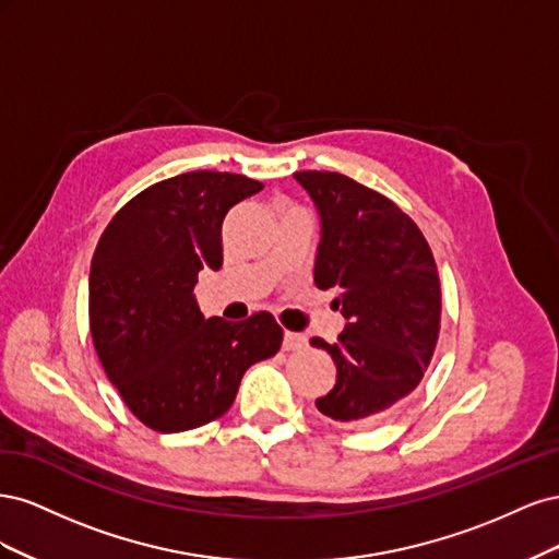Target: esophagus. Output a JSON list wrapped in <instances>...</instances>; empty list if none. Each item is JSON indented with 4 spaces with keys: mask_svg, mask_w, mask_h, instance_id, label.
<instances>
[{
    "mask_svg": "<svg viewBox=\"0 0 559 559\" xmlns=\"http://www.w3.org/2000/svg\"><path fill=\"white\" fill-rule=\"evenodd\" d=\"M306 343H308V337H306V335L294 333V331H286V333H284V343H282V347H284L286 352H294V349H302V347H306Z\"/></svg>",
    "mask_w": 559,
    "mask_h": 559,
    "instance_id": "34e87169",
    "label": "esophagus"
}]
</instances>
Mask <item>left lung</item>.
<instances>
[{"label":"left lung","mask_w":559,"mask_h":559,"mask_svg":"<svg viewBox=\"0 0 559 559\" xmlns=\"http://www.w3.org/2000/svg\"><path fill=\"white\" fill-rule=\"evenodd\" d=\"M296 181L321 216L317 289H335L345 331L326 349L337 380L317 399L341 427H373L425 378L441 331V280L433 253L394 200L337 173L306 170Z\"/></svg>","instance_id":"1"}]
</instances>
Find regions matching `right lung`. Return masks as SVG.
Listing matches in <instances>:
<instances>
[{
  "label": "right lung",
  "instance_id": "add662e5",
  "mask_svg": "<svg viewBox=\"0 0 559 559\" xmlns=\"http://www.w3.org/2000/svg\"><path fill=\"white\" fill-rule=\"evenodd\" d=\"M263 183L198 170L148 186L116 212L91 263L88 317L107 378L132 415L160 433L218 419L245 370L275 357L284 331L270 312L205 319L193 286L224 263L222 224Z\"/></svg>",
  "mask_w": 559,
  "mask_h": 559
}]
</instances>
